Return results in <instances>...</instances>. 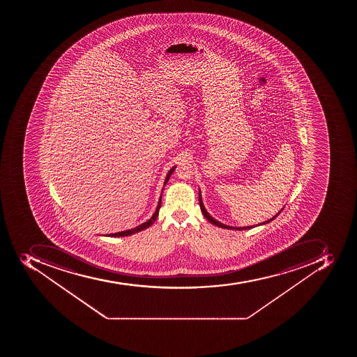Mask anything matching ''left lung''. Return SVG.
Instances as JSON below:
<instances>
[{"mask_svg":"<svg viewBox=\"0 0 357 357\" xmlns=\"http://www.w3.org/2000/svg\"><path fill=\"white\" fill-rule=\"evenodd\" d=\"M199 208H201V211H202L203 215H204L205 218H206V219H208V222H211V223H212V225H216V227H223V229H229V230H234V229H236V230H247V229H252V227H255V225H251V227H230V225H223V223H221V222L216 221V220L214 219V218H212V216H211L210 214H208V212H206V210H205V208H204V205H203L202 199H201V192H199ZM281 211H282V210H281ZM281 211H280V212H279L278 214H275V215L273 216V218H271V219L268 220V221L262 222V223H260V225H267V223H269V222H271V221H273V220H275V218H277V216H278L279 214L281 213Z\"/></svg>","mask_w":357,"mask_h":357,"instance_id":"8db88e82","label":"left lung"}]
</instances>
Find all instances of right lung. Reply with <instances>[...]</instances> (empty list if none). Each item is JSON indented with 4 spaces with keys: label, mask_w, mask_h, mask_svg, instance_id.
Here are the masks:
<instances>
[{
    "label": "right lung",
    "mask_w": 357,
    "mask_h": 357,
    "mask_svg": "<svg viewBox=\"0 0 357 357\" xmlns=\"http://www.w3.org/2000/svg\"><path fill=\"white\" fill-rule=\"evenodd\" d=\"M175 167H172V169H169V174H167V176H166L165 182H164V184H166V183L169 182V176H171L172 173L174 172ZM160 204H162V195H160V202H158V208H156V211H155V213L153 214L152 218L149 220V221L145 222V223H143V225H138V227H134V229H130V230L127 231H121V232H117V233H112V234H108V236H132V234H135V233L139 232V231L145 230V229H147V227H151V225L154 223L155 220L158 219V212H160Z\"/></svg>",
    "instance_id": "1"
}]
</instances>
